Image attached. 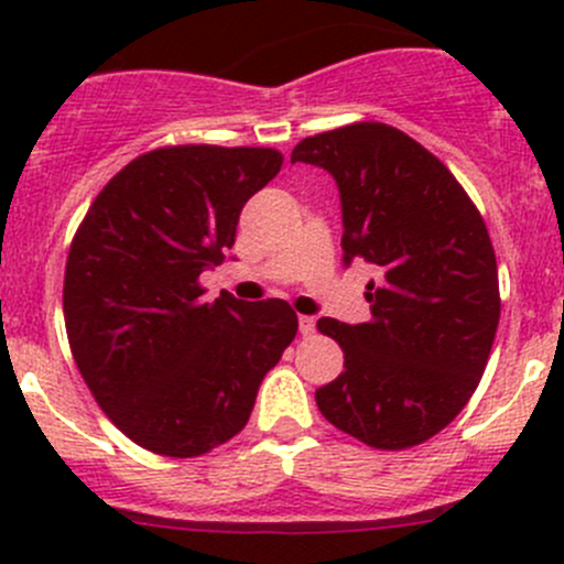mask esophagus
Listing matches in <instances>:
<instances>
[{"instance_id": "1", "label": "esophagus", "mask_w": 564, "mask_h": 564, "mask_svg": "<svg viewBox=\"0 0 564 564\" xmlns=\"http://www.w3.org/2000/svg\"><path fill=\"white\" fill-rule=\"evenodd\" d=\"M314 329H316V318L314 316H300V333L314 335Z\"/></svg>"}]
</instances>
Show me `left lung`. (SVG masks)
<instances>
[{
  "label": "left lung",
  "instance_id": "8db88e82",
  "mask_svg": "<svg viewBox=\"0 0 564 564\" xmlns=\"http://www.w3.org/2000/svg\"><path fill=\"white\" fill-rule=\"evenodd\" d=\"M297 161L338 182L346 264L382 272L366 292L371 322H316L346 368L316 390L318 412L377 451L423 445L469 403L491 355L502 300L486 220L451 169L392 124L308 135Z\"/></svg>",
  "mask_w": 564,
  "mask_h": 564
}]
</instances>
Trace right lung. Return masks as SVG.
<instances>
[{"label":"right lung","mask_w":564,"mask_h":564,"mask_svg":"<svg viewBox=\"0 0 564 564\" xmlns=\"http://www.w3.org/2000/svg\"><path fill=\"white\" fill-rule=\"evenodd\" d=\"M281 166L272 147H158L106 182L76 229L62 289L73 360L144 451L196 458L240 434L297 335L283 300L209 303L198 283Z\"/></svg>","instance_id":"1"}]
</instances>
